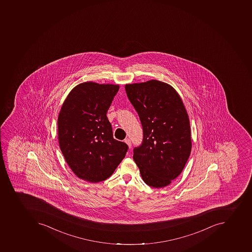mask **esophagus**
<instances>
[{
	"mask_svg": "<svg viewBox=\"0 0 252 252\" xmlns=\"http://www.w3.org/2000/svg\"><path fill=\"white\" fill-rule=\"evenodd\" d=\"M125 143L128 146L129 148H131V139H125Z\"/></svg>",
	"mask_w": 252,
	"mask_h": 252,
	"instance_id": "1",
	"label": "esophagus"
}]
</instances>
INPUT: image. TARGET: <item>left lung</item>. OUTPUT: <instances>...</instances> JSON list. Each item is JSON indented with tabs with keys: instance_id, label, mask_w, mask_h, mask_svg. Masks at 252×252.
<instances>
[{
	"instance_id": "1",
	"label": "left lung",
	"mask_w": 252,
	"mask_h": 252,
	"mask_svg": "<svg viewBox=\"0 0 252 252\" xmlns=\"http://www.w3.org/2000/svg\"><path fill=\"white\" fill-rule=\"evenodd\" d=\"M143 138L133 158L147 185L164 188L181 174L191 151L189 116L174 88L158 80L125 86Z\"/></svg>"
}]
</instances>
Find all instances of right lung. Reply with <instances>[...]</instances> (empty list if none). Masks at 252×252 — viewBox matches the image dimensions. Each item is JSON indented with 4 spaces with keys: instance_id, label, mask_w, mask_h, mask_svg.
<instances>
[{
    "instance_id": "1",
    "label": "right lung",
    "mask_w": 252,
    "mask_h": 252,
    "mask_svg": "<svg viewBox=\"0 0 252 252\" xmlns=\"http://www.w3.org/2000/svg\"><path fill=\"white\" fill-rule=\"evenodd\" d=\"M119 86L80 83L71 90L58 120L60 148L79 178L105 181L125 158L128 146L113 139L108 109Z\"/></svg>"
}]
</instances>
